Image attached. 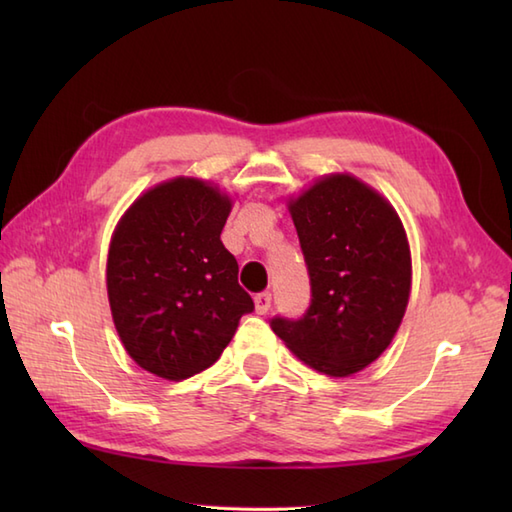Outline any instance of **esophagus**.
Here are the masks:
<instances>
[{
  "mask_svg": "<svg viewBox=\"0 0 512 512\" xmlns=\"http://www.w3.org/2000/svg\"><path fill=\"white\" fill-rule=\"evenodd\" d=\"M270 306H273V295H270L268 290L255 295V308L259 314H266L270 310Z\"/></svg>",
  "mask_w": 512,
  "mask_h": 512,
  "instance_id": "esophagus-1",
  "label": "esophagus"
}]
</instances>
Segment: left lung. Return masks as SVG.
<instances>
[{
	"instance_id": "left-lung-1",
	"label": "left lung",
	"mask_w": 512,
	"mask_h": 512,
	"mask_svg": "<svg viewBox=\"0 0 512 512\" xmlns=\"http://www.w3.org/2000/svg\"><path fill=\"white\" fill-rule=\"evenodd\" d=\"M292 222L310 277V306L270 328L303 363L350 376L387 350L405 314L411 257L396 211L352 176L323 178L295 202Z\"/></svg>"
}]
</instances>
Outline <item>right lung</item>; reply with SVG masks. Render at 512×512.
I'll return each mask as SVG.
<instances>
[{"instance_id":"1","label":"right lung","mask_w":512,"mask_h":512,"mask_svg":"<svg viewBox=\"0 0 512 512\" xmlns=\"http://www.w3.org/2000/svg\"><path fill=\"white\" fill-rule=\"evenodd\" d=\"M231 200L193 178L147 191L116 226L107 295L134 361L167 380L211 367L255 310L220 233Z\"/></svg>"}]
</instances>
